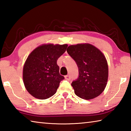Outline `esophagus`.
Returning <instances> with one entry per match:
<instances>
[{
  "label": "esophagus",
  "instance_id": "34e87169",
  "mask_svg": "<svg viewBox=\"0 0 131 131\" xmlns=\"http://www.w3.org/2000/svg\"><path fill=\"white\" fill-rule=\"evenodd\" d=\"M65 78L66 80H70V76L69 75H66V76H65Z\"/></svg>",
  "mask_w": 131,
  "mask_h": 131
}]
</instances>
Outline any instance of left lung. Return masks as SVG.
<instances>
[{
  "instance_id": "8db88e82",
  "label": "left lung",
  "mask_w": 131,
  "mask_h": 131,
  "mask_svg": "<svg viewBox=\"0 0 131 131\" xmlns=\"http://www.w3.org/2000/svg\"><path fill=\"white\" fill-rule=\"evenodd\" d=\"M66 51L79 68V77L72 83L75 94L85 100L98 96L105 90L108 80L105 55L88 43L69 46Z\"/></svg>"
}]
</instances>
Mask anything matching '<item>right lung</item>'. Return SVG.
<instances>
[{"mask_svg":"<svg viewBox=\"0 0 131 131\" xmlns=\"http://www.w3.org/2000/svg\"><path fill=\"white\" fill-rule=\"evenodd\" d=\"M67 47L68 44H43L29 55L23 68V81L31 95L46 99L56 93L65 79L59 74L57 62Z\"/></svg>","mask_w":131,"mask_h":131,"instance_id":"1","label":"right lung"}]
</instances>
